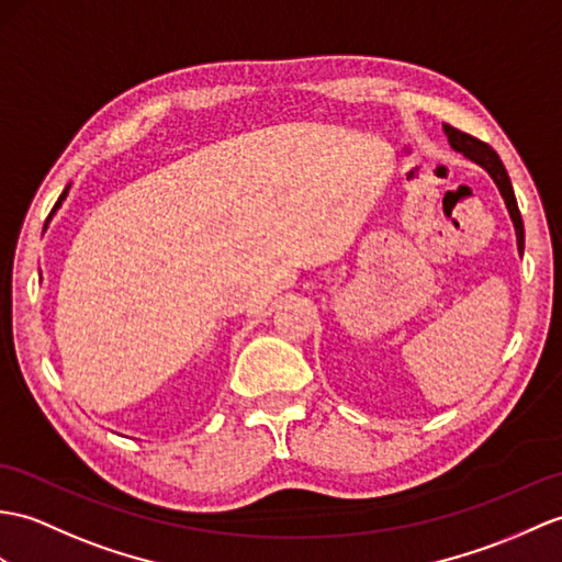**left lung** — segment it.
Listing matches in <instances>:
<instances>
[{"instance_id":"left-lung-1","label":"left lung","mask_w":562,"mask_h":562,"mask_svg":"<svg viewBox=\"0 0 562 562\" xmlns=\"http://www.w3.org/2000/svg\"><path fill=\"white\" fill-rule=\"evenodd\" d=\"M446 128V136L450 140V146L458 150V153H464L469 160H474L476 165H481L486 169V172L491 175V179L495 181V187L501 189V195L505 199V205L507 211H510V217L515 222V232H517V246H519V254L525 251V225H521V215H519V207H517V199H515V191H513V184H510V177H507L505 167L498 158V153H495L488 143L479 140L474 136H469L464 132H460V128L454 126H442Z\"/></svg>"}]
</instances>
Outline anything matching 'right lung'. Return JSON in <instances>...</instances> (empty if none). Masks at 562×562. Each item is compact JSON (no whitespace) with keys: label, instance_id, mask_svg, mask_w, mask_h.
Here are the masks:
<instances>
[{"label":"right lung","instance_id":"obj_1","mask_svg":"<svg viewBox=\"0 0 562 562\" xmlns=\"http://www.w3.org/2000/svg\"><path fill=\"white\" fill-rule=\"evenodd\" d=\"M64 199H67V189H64V193H61V195H59V201H57V203H55V207H52V213H49V215H47V222H49V217H52V215H55V211H57V207H59V205H61V201H64ZM47 222H45V227H47Z\"/></svg>","mask_w":562,"mask_h":562}]
</instances>
